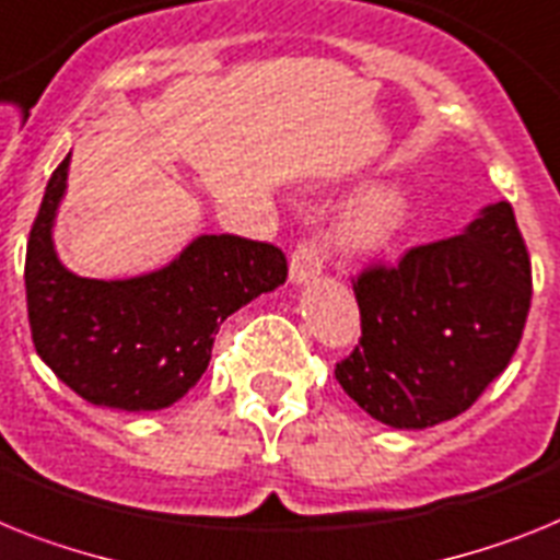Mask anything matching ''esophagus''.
<instances>
[{"instance_id":"34e87169","label":"esophagus","mask_w":560,"mask_h":560,"mask_svg":"<svg viewBox=\"0 0 560 560\" xmlns=\"http://www.w3.org/2000/svg\"><path fill=\"white\" fill-rule=\"evenodd\" d=\"M320 271H323V254H320V246H317V240H303V243H298V248H294L289 262L291 283L294 285L308 283V280H314Z\"/></svg>"}]
</instances>
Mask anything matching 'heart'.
Wrapping results in <instances>:
<instances>
[{
    "label": "heart",
    "mask_w": 560,
    "mask_h": 560,
    "mask_svg": "<svg viewBox=\"0 0 560 560\" xmlns=\"http://www.w3.org/2000/svg\"><path fill=\"white\" fill-rule=\"evenodd\" d=\"M409 217V197L395 183L369 186L346 202L337 220V240L352 252H377L389 246Z\"/></svg>",
    "instance_id": "obj_1"
}]
</instances>
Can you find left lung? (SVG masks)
I'll return each instance as SVG.
<instances>
[{"label": "left lung", "mask_w": 560, "mask_h": 560, "mask_svg": "<svg viewBox=\"0 0 560 560\" xmlns=\"http://www.w3.org/2000/svg\"><path fill=\"white\" fill-rule=\"evenodd\" d=\"M354 298L360 346L335 366L346 395L392 429L457 418L510 366L529 314L533 269L512 206L372 266Z\"/></svg>", "instance_id": "left-lung-1"}]
</instances>
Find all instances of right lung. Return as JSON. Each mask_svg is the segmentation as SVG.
Masks as SVG:
<instances>
[{
	"label": "right lung",
	"instance_id": "obj_1",
	"mask_svg": "<svg viewBox=\"0 0 560 560\" xmlns=\"http://www.w3.org/2000/svg\"><path fill=\"white\" fill-rule=\"evenodd\" d=\"M68 163L71 154L50 174L27 240L25 294L36 354L88 404L165 409L202 377L225 317L285 283V254L237 234H202L148 275H73L54 248Z\"/></svg>",
	"mask_w": 560,
	"mask_h": 560
}]
</instances>
